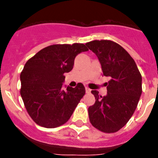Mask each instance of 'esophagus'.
Instances as JSON below:
<instances>
[{
    "label": "esophagus",
    "mask_w": 158,
    "mask_h": 158,
    "mask_svg": "<svg viewBox=\"0 0 158 158\" xmlns=\"http://www.w3.org/2000/svg\"><path fill=\"white\" fill-rule=\"evenodd\" d=\"M85 92H86V93H90V92H91V89H89V88H88V87H86L85 88Z\"/></svg>",
    "instance_id": "1"
}]
</instances>
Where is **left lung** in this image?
<instances>
[{
  "label": "left lung",
  "mask_w": 158,
  "mask_h": 158,
  "mask_svg": "<svg viewBox=\"0 0 158 158\" xmlns=\"http://www.w3.org/2000/svg\"><path fill=\"white\" fill-rule=\"evenodd\" d=\"M98 58L107 93L92 90L96 102L89 107L90 123L105 133H114L127 124L136 109L142 94V76L135 60L120 45L111 40H94L85 44Z\"/></svg>",
  "instance_id": "8db88e82"
}]
</instances>
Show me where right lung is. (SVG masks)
Wrapping results in <instances>:
<instances>
[{
	"label": "right lung",
	"instance_id": "add662e5",
	"mask_svg": "<svg viewBox=\"0 0 158 158\" xmlns=\"http://www.w3.org/2000/svg\"><path fill=\"white\" fill-rule=\"evenodd\" d=\"M87 51L83 43L55 44L42 49L26 62L20 73V95L38 125L54 128L69 119L85 89L78 83L63 90L64 73L72 70L78 54Z\"/></svg>",
	"mask_w": 158,
	"mask_h": 158
}]
</instances>
